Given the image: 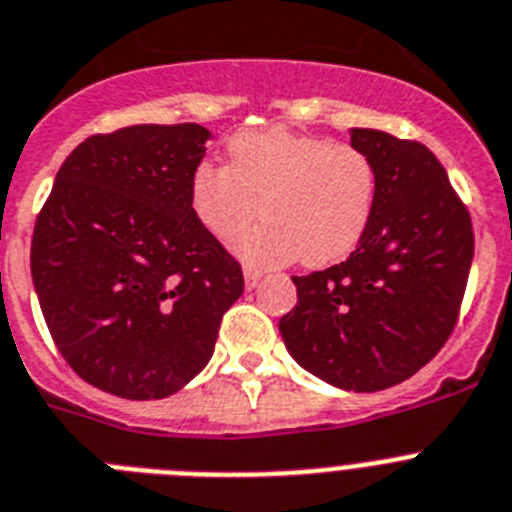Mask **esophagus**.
Listing matches in <instances>:
<instances>
[{
  "mask_svg": "<svg viewBox=\"0 0 512 512\" xmlns=\"http://www.w3.org/2000/svg\"><path fill=\"white\" fill-rule=\"evenodd\" d=\"M243 277H246V287H248V290H253V287H256L261 282L264 272H259V269H253V266H246V269H243Z\"/></svg>",
  "mask_w": 512,
  "mask_h": 512,
  "instance_id": "34e87169",
  "label": "esophagus"
}]
</instances>
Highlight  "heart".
Listing matches in <instances>:
<instances>
[{
    "label": "heart",
    "instance_id": "1",
    "mask_svg": "<svg viewBox=\"0 0 512 512\" xmlns=\"http://www.w3.org/2000/svg\"><path fill=\"white\" fill-rule=\"evenodd\" d=\"M227 152L230 165L194 168L191 207L217 238L243 230L261 207L266 220L235 240L248 264L326 266L355 251L378 196V170L360 147L264 129L233 137Z\"/></svg>",
    "mask_w": 512,
    "mask_h": 512
}]
</instances>
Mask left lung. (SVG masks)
<instances>
[{
    "instance_id": "1",
    "label": "left lung",
    "mask_w": 512,
    "mask_h": 512,
    "mask_svg": "<svg viewBox=\"0 0 512 512\" xmlns=\"http://www.w3.org/2000/svg\"><path fill=\"white\" fill-rule=\"evenodd\" d=\"M349 142L378 170L373 220L347 261L292 277L298 305L279 331L300 368L370 393L412 378L451 336L474 230L425 144L378 129H349Z\"/></svg>"
}]
</instances>
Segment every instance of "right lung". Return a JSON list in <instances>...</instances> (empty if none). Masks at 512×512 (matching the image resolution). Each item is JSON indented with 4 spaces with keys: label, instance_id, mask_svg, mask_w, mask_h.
<instances>
[{
    "label": "right lung",
    "instance_id": "obj_1",
    "mask_svg": "<svg viewBox=\"0 0 512 512\" xmlns=\"http://www.w3.org/2000/svg\"><path fill=\"white\" fill-rule=\"evenodd\" d=\"M212 131L139 124L64 160L30 246V274L61 357L131 401L165 399L207 368L240 264L191 207Z\"/></svg>",
    "mask_w": 512,
    "mask_h": 512
}]
</instances>
